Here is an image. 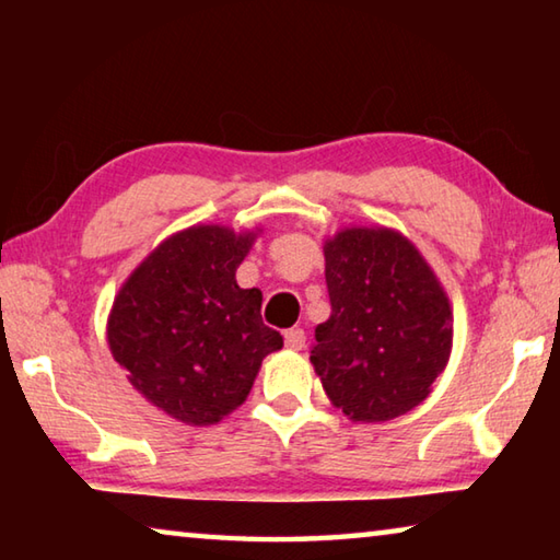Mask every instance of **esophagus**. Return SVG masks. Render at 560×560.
Instances as JSON below:
<instances>
[{
    "label": "esophagus",
    "instance_id": "esophagus-1",
    "mask_svg": "<svg viewBox=\"0 0 560 560\" xmlns=\"http://www.w3.org/2000/svg\"><path fill=\"white\" fill-rule=\"evenodd\" d=\"M283 338H287V346L291 350H301L303 346H306V334H303V328H289L287 334H283Z\"/></svg>",
    "mask_w": 560,
    "mask_h": 560
}]
</instances>
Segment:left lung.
I'll return each mask as SVG.
<instances>
[{
    "label": "left lung",
    "instance_id": "1",
    "mask_svg": "<svg viewBox=\"0 0 560 560\" xmlns=\"http://www.w3.org/2000/svg\"><path fill=\"white\" fill-rule=\"evenodd\" d=\"M330 316L311 363L355 422H385L430 395L452 350V311L438 277L393 230H343L326 242Z\"/></svg>",
    "mask_w": 560,
    "mask_h": 560
}]
</instances>
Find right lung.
<instances>
[{"mask_svg":"<svg viewBox=\"0 0 560 560\" xmlns=\"http://www.w3.org/2000/svg\"><path fill=\"white\" fill-rule=\"evenodd\" d=\"M254 234L189 226L130 273L108 320L113 358L150 402L187 424H214L249 395L283 346L261 320V291L236 287Z\"/></svg>","mask_w":560,"mask_h":560,"instance_id":"1","label":"right lung"}]
</instances>
